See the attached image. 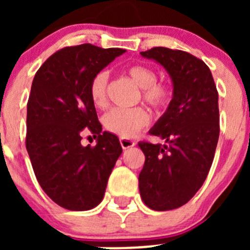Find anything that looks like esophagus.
Here are the masks:
<instances>
[{
	"label": "esophagus",
	"instance_id": "esophagus-1",
	"mask_svg": "<svg viewBox=\"0 0 250 250\" xmlns=\"http://www.w3.org/2000/svg\"><path fill=\"white\" fill-rule=\"evenodd\" d=\"M120 144L123 149H129V147H132L134 145L136 144L135 141L131 140V139H125V138H121L120 139Z\"/></svg>",
	"mask_w": 250,
	"mask_h": 250
}]
</instances>
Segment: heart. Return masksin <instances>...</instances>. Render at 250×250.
<instances>
[{
  "label": "heart",
  "mask_w": 250,
  "mask_h": 250,
  "mask_svg": "<svg viewBox=\"0 0 250 250\" xmlns=\"http://www.w3.org/2000/svg\"><path fill=\"white\" fill-rule=\"evenodd\" d=\"M126 74L141 87V98L147 105L156 110H164L170 105L173 100V87L167 83L156 81L158 76L154 68L147 65H132L127 67ZM107 81V72L99 71L90 83V99L96 107L105 106ZM103 123L110 132L127 139L135 136L149 125L150 115L141 106L130 109L115 107L104 115Z\"/></svg>",
  "instance_id": "1"
}]
</instances>
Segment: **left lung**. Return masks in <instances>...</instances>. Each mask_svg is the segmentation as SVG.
Wrapping results in <instances>:
<instances>
[{"label": "left lung", "mask_w": 250, "mask_h": 250, "mask_svg": "<svg viewBox=\"0 0 250 250\" xmlns=\"http://www.w3.org/2000/svg\"><path fill=\"white\" fill-rule=\"evenodd\" d=\"M140 54L164 66L174 94L165 114L150 130L167 144L139 143L145 154L139 190L150 209L171 210L195 195L213 164L220 130L218 91L209 67L189 52L152 47Z\"/></svg>", "instance_id": "obj_1"}]
</instances>
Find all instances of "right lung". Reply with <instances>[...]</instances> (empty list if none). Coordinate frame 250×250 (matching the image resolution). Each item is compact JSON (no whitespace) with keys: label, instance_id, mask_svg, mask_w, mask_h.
Returning a JSON list of instances; mask_svg holds the SVG:
<instances>
[{"label":"right lung","instance_id":"right-lung-1","mask_svg":"<svg viewBox=\"0 0 250 250\" xmlns=\"http://www.w3.org/2000/svg\"><path fill=\"white\" fill-rule=\"evenodd\" d=\"M124 52L91 43L63 47L46 60L32 81L26 149L42 190L68 210L100 204L123 152L118 136L103 131L89 87L92 77ZM86 131L98 139L95 147L81 145Z\"/></svg>","mask_w":250,"mask_h":250}]
</instances>
